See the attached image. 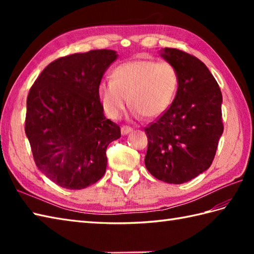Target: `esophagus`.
Returning a JSON list of instances; mask_svg holds the SVG:
<instances>
[{"instance_id": "1", "label": "esophagus", "mask_w": 254, "mask_h": 254, "mask_svg": "<svg viewBox=\"0 0 254 254\" xmlns=\"http://www.w3.org/2000/svg\"><path fill=\"white\" fill-rule=\"evenodd\" d=\"M133 131V128L130 127H121V133L122 135H127L128 133H131Z\"/></svg>"}]
</instances>
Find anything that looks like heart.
<instances>
[{
	"instance_id": "heart-1",
	"label": "heart",
	"mask_w": 254,
	"mask_h": 254,
	"mask_svg": "<svg viewBox=\"0 0 254 254\" xmlns=\"http://www.w3.org/2000/svg\"><path fill=\"white\" fill-rule=\"evenodd\" d=\"M111 82H101L97 97L107 117L122 116L127 101L135 118H157L169 109L178 89V73L169 63L133 60L116 66Z\"/></svg>"
}]
</instances>
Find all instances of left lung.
Here are the masks:
<instances>
[{"mask_svg": "<svg viewBox=\"0 0 254 254\" xmlns=\"http://www.w3.org/2000/svg\"><path fill=\"white\" fill-rule=\"evenodd\" d=\"M160 57L179 77L174 101L145 128L148 146L145 166L156 179L180 185L209 168L224 127L223 96L206 65L197 58L165 48Z\"/></svg>", "mask_w": 254, "mask_h": 254, "instance_id": "left-lung-1", "label": "left lung"}]
</instances>
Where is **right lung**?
<instances>
[{
	"label": "right lung",
	"mask_w": 254,
	"mask_h": 254,
	"mask_svg": "<svg viewBox=\"0 0 254 254\" xmlns=\"http://www.w3.org/2000/svg\"><path fill=\"white\" fill-rule=\"evenodd\" d=\"M117 58L107 49L60 58L29 90L26 136L38 169L62 188L80 190L98 181L106 172L108 145L121 137L97 97Z\"/></svg>",
	"instance_id": "1"
}]
</instances>
